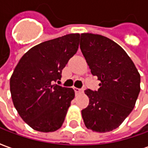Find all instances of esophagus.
<instances>
[{
	"label": "esophagus",
	"instance_id": "obj_1",
	"mask_svg": "<svg viewBox=\"0 0 148 148\" xmlns=\"http://www.w3.org/2000/svg\"><path fill=\"white\" fill-rule=\"evenodd\" d=\"M74 91H75V93H82L83 92V90L82 89H79V88H74Z\"/></svg>",
	"mask_w": 148,
	"mask_h": 148
}]
</instances>
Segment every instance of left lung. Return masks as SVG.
<instances>
[{
    "instance_id": "8db88e82",
    "label": "left lung",
    "mask_w": 148,
    "mask_h": 148,
    "mask_svg": "<svg viewBox=\"0 0 148 148\" xmlns=\"http://www.w3.org/2000/svg\"><path fill=\"white\" fill-rule=\"evenodd\" d=\"M80 48L91 74L101 81L97 91H85L90 99L89 106L82 110L85 125L97 132L112 131L134 109L140 75L124 49L107 37L81 34Z\"/></svg>"
}]
</instances>
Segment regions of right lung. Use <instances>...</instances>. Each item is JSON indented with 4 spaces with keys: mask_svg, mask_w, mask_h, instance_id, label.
Instances as JSON below:
<instances>
[{
    "mask_svg": "<svg viewBox=\"0 0 148 148\" xmlns=\"http://www.w3.org/2000/svg\"><path fill=\"white\" fill-rule=\"evenodd\" d=\"M80 35L68 34L41 42L24 54L10 78L12 99L18 113L34 130L60 128L74 98V90L54 84L77 52Z\"/></svg>",
    "mask_w": 148,
    "mask_h": 148,
    "instance_id": "obj_1",
    "label": "right lung"
}]
</instances>
